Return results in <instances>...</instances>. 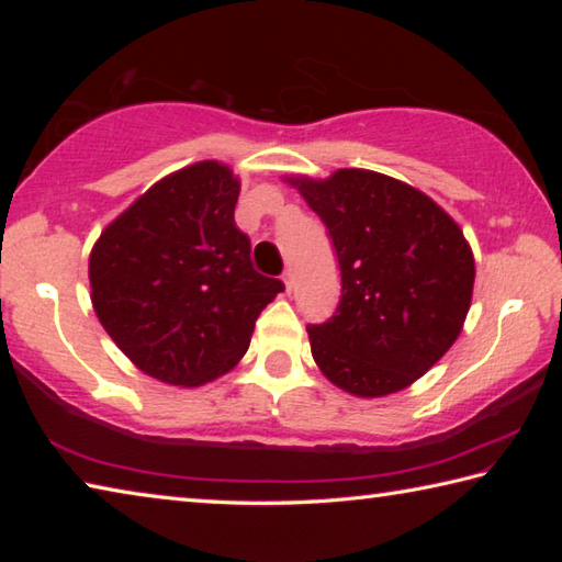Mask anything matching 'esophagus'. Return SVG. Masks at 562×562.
<instances>
[{"label":"esophagus","mask_w":562,"mask_h":562,"mask_svg":"<svg viewBox=\"0 0 562 562\" xmlns=\"http://www.w3.org/2000/svg\"><path fill=\"white\" fill-rule=\"evenodd\" d=\"M282 282H284V292H292V288H294V278H292V270H288L282 274Z\"/></svg>","instance_id":"1"}]
</instances>
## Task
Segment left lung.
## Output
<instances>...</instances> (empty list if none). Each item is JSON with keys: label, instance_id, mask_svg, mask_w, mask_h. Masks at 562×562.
Segmentation results:
<instances>
[{"label": "left lung", "instance_id": "obj_1", "mask_svg": "<svg viewBox=\"0 0 562 562\" xmlns=\"http://www.w3.org/2000/svg\"><path fill=\"white\" fill-rule=\"evenodd\" d=\"M327 225L341 270L337 315L310 325L319 372L359 398L412 386L459 339L475 262L459 223L376 170L284 178Z\"/></svg>", "mask_w": 562, "mask_h": 562}]
</instances>
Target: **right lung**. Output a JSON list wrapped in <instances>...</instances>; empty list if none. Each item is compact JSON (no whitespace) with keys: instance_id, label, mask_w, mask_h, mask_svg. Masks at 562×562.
Here are the masks:
<instances>
[{"instance_id":"add662e5","label":"right lung","mask_w":562,"mask_h":562,"mask_svg":"<svg viewBox=\"0 0 562 562\" xmlns=\"http://www.w3.org/2000/svg\"><path fill=\"white\" fill-rule=\"evenodd\" d=\"M237 195L231 166L201 160L150 186L91 247L93 312L158 382L190 389L231 372L255 319L284 290L252 268Z\"/></svg>"}]
</instances>
